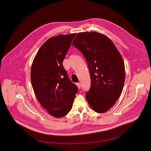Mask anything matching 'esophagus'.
Wrapping results in <instances>:
<instances>
[{
    "mask_svg": "<svg viewBox=\"0 0 151 151\" xmlns=\"http://www.w3.org/2000/svg\"><path fill=\"white\" fill-rule=\"evenodd\" d=\"M76 86H77L78 88H79V89L81 88V84H80V83H77V84H76Z\"/></svg>",
    "mask_w": 151,
    "mask_h": 151,
    "instance_id": "34e87169",
    "label": "esophagus"
}]
</instances>
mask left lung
Instances as JSON below:
<instances>
[{
	"label": "left lung",
	"mask_w": 151,
	"mask_h": 151,
	"mask_svg": "<svg viewBox=\"0 0 151 151\" xmlns=\"http://www.w3.org/2000/svg\"><path fill=\"white\" fill-rule=\"evenodd\" d=\"M73 45L86 59L91 84L86 95L95 112L108 111L121 95L125 81L123 59L112 41L96 31L79 32Z\"/></svg>",
	"instance_id": "obj_1"
}]
</instances>
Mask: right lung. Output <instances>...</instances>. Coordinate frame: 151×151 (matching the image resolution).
<instances>
[{"mask_svg":"<svg viewBox=\"0 0 151 151\" xmlns=\"http://www.w3.org/2000/svg\"><path fill=\"white\" fill-rule=\"evenodd\" d=\"M76 35L50 38L38 50L31 66V81L36 97L47 112L56 118L71 110L78 92L62 64Z\"/></svg>","mask_w":151,"mask_h":151,"instance_id":"obj_1","label":"right lung"}]
</instances>
